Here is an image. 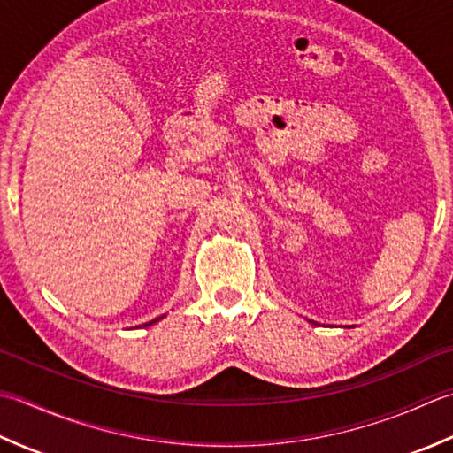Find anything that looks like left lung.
<instances>
[{
  "label": "left lung",
  "instance_id": "1",
  "mask_svg": "<svg viewBox=\"0 0 453 453\" xmlns=\"http://www.w3.org/2000/svg\"><path fill=\"white\" fill-rule=\"evenodd\" d=\"M311 322H312V320H311Z\"/></svg>",
  "mask_w": 453,
  "mask_h": 453
}]
</instances>
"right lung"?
<instances>
[{
	"mask_svg": "<svg viewBox=\"0 0 453 453\" xmlns=\"http://www.w3.org/2000/svg\"><path fill=\"white\" fill-rule=\"evenodd\" d=\"M160 319H164V315H162V317H158V319H154V320H150V322H146V325H142V326H150V325H154V322H158Z\"/></svg>",
	"mask_w": 453,
	"mask_h": 453,
	"instance_id": "1",
	"label": "right lung"
}]
</instances>
